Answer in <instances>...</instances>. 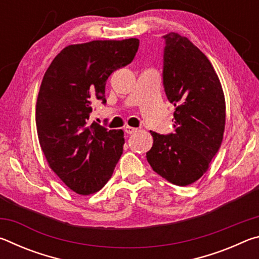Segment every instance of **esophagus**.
<instances>
[{"label":"esophagus","instance_id":"34e87169","mask_svg":"<svg viewBox=\"0 0 259 259\" xmlns=\"http://www.w3.org/2000/svg\"><path fill=\"white\" fill-rule=\"evenodd\" d=\"M124 131L126 134H129V135H131V134H134V133H136V131H137V129L136 128H133V126H129V125H126L125 128H124Z\"/></svg>","mask_w":259,"mask_h":259}]
</instances>
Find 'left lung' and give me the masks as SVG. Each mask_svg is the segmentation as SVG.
Here are the masks:
<instances>
[{
    "instance_id": "left-lung-1",
    "label": "left lung",
    "mask_w": 259,
    "mask_h": 259,
    "mask_svg": "<svg viewBox=\"0 0 259 259\" xmlns=\"http://www.w3.org/2000/svg\"><path fill=\"white\" fill-rule=\"evenodd\" d=\"M163 85L175 106V133L150 131L148 163L178 186L203 176L221 147L225 130V97L211 63L198 47L178 33L164 35Z\"/></svg>"
}]
</instances>
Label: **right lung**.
Listing matches in <instances>:
<instances>
[{
  "label": "right lung",
  "mask_w": 259,
  "mask_h": 259,
  "mask_svg": "<svg viewBox=\"0 0 259 259\" xmlns=\"http://www.w3.org/2000/svg\"><path fill=\"white\" fill-rule=\"evenodd\" d=\"M138 47V38L68 46L43 76L35 112L38 142L52 171L77 194L102 190L123 152L121 129L89 124L91 103H106L107 78L133 61Z\"/></svg>",
  "instance_id": "right-lung-1"
}]
</instances>
